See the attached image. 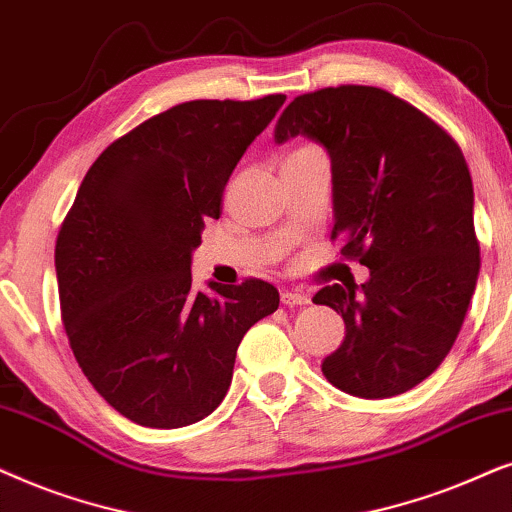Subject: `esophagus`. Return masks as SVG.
<instances>
[{
	"instance_id": "34e87169",
	"label": "esophagus",
	"mask_w": 512,
	"mask_h": 512,
	"mask_svg": "<svg viewBox=\"0 0 512 512\" xmlns=\"http://www.w3.org/2000/svg\"><path fill=\"white\" fill-rule=\"evenodd\" d=\"M281 302L285 306H297V304H309V297H306L304 290H281Z\"/></svg>"
}]
</instances>
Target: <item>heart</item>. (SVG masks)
<instances>
[{
  "mask_svg": "<svg viewBox=\"0 0 512 512\" xmlns=\"http://www.w3.org/2000/svg\"><path fill=\"white\" fill-rule=\"evenodd\" d=\"M311 149H318L316 145H299L297 149H292L290 154H297V152H311Z\"/></svg>",
  "mask_w": 512,
  "mask_h": 512,
  "instance_id": "obj_1",
  "label": "heart"
}]
</instances>
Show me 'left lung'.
Here are the masks:
<instances>
[{
  "instance_id": "1",
  "label": "left lung",
  "mask_w": 512,
  "mask_h": 512,
  "mask_svg": "<svg viewBox=\"0 0 512 512\" xmlns=\"http://www.w3.org/2000/svg\"><path fill=\"white\" fill-rule=\"evenodd\" d=\"M320 142L332 159V241L370 281L325 285L313 302L342 313L346 337L323 360L332 386L391 398L438 370L466 318L480 274L473 180L461 147L410 102L377 86L297 95L276 142Z\"/></svg>"
}]
</instances>
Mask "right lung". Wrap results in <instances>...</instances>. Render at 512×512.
Listing matches in <instances>:
<instances>
[{
    "mask_svg": "<svg viewBox=\"0 0 512 512\" xmlns=\"http://www.w3.org/2000/svg\"><path fill=\"white\" fill-rule=\"evenodd\" d=\"M285 102L189 100L102 152L56 241L70 349L95 391L149 428L208 417L229 391L236 349L278 309L260 278L192 288V250L222 213L231 170Z\"/></svg>",
    "mask_w": 512,
    "mask_h": 512,
    "instance_id": "right-lung-1",
    "label": "right lung"
}]
</instances>
